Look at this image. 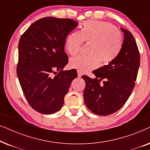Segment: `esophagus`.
<instances>
[{
	"mask_svg": "<svg viewBox=\"0 0 150 150\" xmlns=\"http://www.w3.org/2000/svg\"><path fill=\"white\" fill-rule=\"evenodd\" d=\"M77 73H78V77L81 78L82 76V73L81 72V71H78Z\"/></svg>",
	"mask_w": 150,
	"mask_h": 150,
	"instance_id": "34e87169",
	"label": "esophagus"
}]
</instances>
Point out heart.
<instances>
[{
  "instance_id": "1",
  "label": "heart",
  "mask_w": 150,
  "mask_h": 150,
  "mask_svg": "<svg viewBox=\"0 0 150 150\" xmlns=\"http://www.w3.org/2000/svg\"><path fill=\"white\" fill-rule=\"evenodd\" d=\"M83 42L89 44L87 55H79L69 60L71 68L81 72L93 70L101 61L108 64L114 61L122 48V35L120 31L108 22L89 20L83 24L79 33H71L67 36L65 48L70 55L79 52Z\"/></svg>"
}]
</instances>
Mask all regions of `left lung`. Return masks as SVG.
I'll list each match as a JSON object with an SVG mask.
<instances>
[{"label":"left lung","mask_w":150,"mask_h":150,"mask_svg":"<svg viewBox=\"0 0 150 150\" xmlns=\"http://www.w3.org/2000/svg\"><path fill=\"white\" fill-rule=\"evenodd\" d=\"M121 30L124 42L117 57L94 70L95 79L82 76L86 83L85 103L91 112L99 115H108L120 110L128 100L137 80L140 65L138 47L130 31L123 28Z\"/></svg>","instance_id":"8db88e82"}]
</instances>
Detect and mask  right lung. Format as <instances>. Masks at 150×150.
<instances>
[{
	"label": "right lung",
	"instance_id": "1",
	"mask_svg": "<svg viewBox=\"0 0 150 150\" xmlns=\"http://www.w3.org/2000/svg\"><path fill=\"white\" fill-rule=\"evenodd\" d=\"M78 25L68 18L46 17L33 23L20 39L17 75L28 104L40 113L60 110L77 77L74 69H63L68 63L65 39Z\"/></svg>",
	"mask_w": 150,
	"mask_h": 150
}]
</instances>
